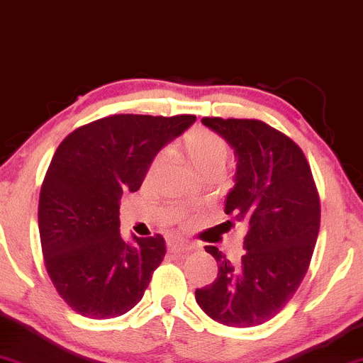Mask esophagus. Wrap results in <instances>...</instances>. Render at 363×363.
<instances>
[{
    "mask_svg": "<svg viewBox=\"0 0 363 363\" xmlns=\"http://www.w3.org/2000/svg\"><path fill=\"white\" fill-rule=\"evenodd\" d=\"M168 248L172 251H189V250L194 248V246H191V242L183 240V238L173 236V238H169V240H168Z\"/></svg>",
    "mask_w": 363,
    "mask_h": 363,
    "instance_id": "obj_1",
    "label": "esophagus"
}]
</instances>
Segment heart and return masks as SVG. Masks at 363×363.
<instances>
[{
  "instance_id": "b5f03b06",
  "label": "heart",
  "mask_w": 363,
  "mask_h": 363,
  "mask_svg": "<svg viewBox=\"0 0 363 363\" xmlns=\"http://www.w3.org/2000/svg\"><path fill=\"white\" fill-rule=\"evenodd\" d=\"M185 151L190 163L199 173L208 168H224L229 155L225 140L216 132L207 129L191 130L185 139Z\"/></svg>"
}]
</instances>
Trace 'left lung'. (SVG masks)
I'll use <instances>...</instances> for the list:
<instances>
[{
    "label": "left lung",
    "mask_w": 363,
    "mask_h": 363,
    "mask_svg": "<svg viewBox=\"0 0 363 363\" xmlns=\"http://www.w3.org/2000/svg\"><path fill=\"white\" fill-rule=\"evenodd\" d=\"M202 123L234 152V185L224 212L245 225L246 253L231 263L216 246H206L219 274L195 291V299L220 325H263L284 309L308 274L321 217L313 173L301 147L265 122L203 117Z\"/></svg>",
    "instance_id": "left-lung-1"
}]
</instances>
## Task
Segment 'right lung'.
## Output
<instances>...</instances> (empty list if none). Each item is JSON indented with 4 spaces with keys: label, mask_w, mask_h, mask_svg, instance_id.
<instances>
[{
    "label": "right lung",
    "mask_w": 363,
    "mask_h": 363,
    "mask_svg": "<svg viewBox=\"0 0 363 363\" xmlns=\"http://www.w3.org/2000/svg\"><path fill=\"white\" fill-rule=\"evenodd\" d=\"M195 121L112 115L59 144L42 183L38 231L47 274L81 316L117 318L143 299L166 246L160 234L123 240L122 194L138 191L157 152Z\"/></svg>",
    "instance_id": "1"
}]
</instances>
